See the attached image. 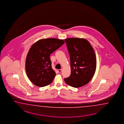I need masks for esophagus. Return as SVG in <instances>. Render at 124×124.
<instances>
[{
	"label": "esophagus",
	"instance_id": "obj_1",
	"mask_svg": "<svg viewBox=\"0 0 124 124\" xmlns=\"http://www.w3.org/2000/svg\"><path fill=\"white\" fill-rule=\"evenodd\" d=\"M62 69H60V70H58V71L59 73L61 72H62Z\"/></svg>",
	"mask_w": 124,
	"mask_h": 124
}]
</instances>
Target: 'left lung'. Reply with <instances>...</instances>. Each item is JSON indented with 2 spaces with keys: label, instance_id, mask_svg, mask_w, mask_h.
<instances>
[{
  "label": "left lung",
  "instance_id": "left-lung-1",
  "mask_svg": "<svg viewBox=\"0 0 124 124\" xmlns=\"http://www.w3.org/2000/svg\"><path fill=\"white\" fill-rule=\"evenodd\" d=\"M70 59L71 74L64 79L74 87H81L88 84L95 73L97 60L93 48L84 38L65 39Z\"/></svg>",
  "mask_w": 124,
  "mask_h": 124
}]
</instances>
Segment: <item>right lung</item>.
I'll return each instance as SVG.
<instances>
[{"mask_svg":"<svg viewBox=\"0 0 124 124\" xmlns=\"http://www.w3.org/2000/svg\"><path fill=\"white\" fill-rule=\"evenodd\" d=\"M64 43L56 38L42 39L31 47L27 54L25 69L27 76L33 84L43 87L52 83L55 72L51 67L50 54Z\"/></svg>","mask_w":124,"mask_h":124,"instance_id":"obj_1","label":"right lung"}]
</instances>
